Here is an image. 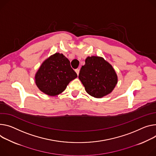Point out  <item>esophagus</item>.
Instances as JSON below:
<instances>
[{
  "label": "esophagus",
  "mask_w": 156,
  "mask_h": 156,
  "mask_svg": "<svg viewBox=\"0 0 156 156\" xmlns=\"http://www.w3.org/2000/svg\"><path fill=\"white\" fill-rule=\"evenodd\" d=\"M75 72H76V73H77V75H79V73H80V69H79L78 68H77V69H75Z\"/></svg>",
  "instance_id": "esophagus-1"
}]
</instances>
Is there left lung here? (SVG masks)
<instances>
[{"label": "left lung", "instance_id": "obj_1", "mask_svg": "<svg viewBox=\"0 0 156 156\" xmlns=\"http://www.w3.org/2000/svg\"><path fill=\"white\" fill-rule=\"evenodd\" d=\"M86 91L91 96L100 98L110 93L118 82L112 66L104 58L88 56L81 66L78 76Z\"/></svg>", "mask_w": 156, "mask_h": 156}]
</instances>
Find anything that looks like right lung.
<instances>
[{
    "mask_svg": "<svg viewBox=\"0 0 156 156\" xmlns=\"http://www.w3.org/2000/svg\"><path fill=\"white\" fill-rule=\"evenodd\" d=\"M76 77L68 59L63 54L56 53L41 64L35 75V83L42 92L55 96L63 92Z\"/></svg>",
    "mask_w": 156,
    "mask_h": 156,
    "instance_id": "right-lung-1",
    "label": "right lung"
}]
</instances>
